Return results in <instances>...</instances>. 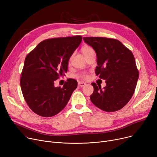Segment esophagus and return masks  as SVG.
<instances>
[{
  "label": "esophagus",
  "instance_id": "esophagus-1",
  "mask_svg": "<svg viewBox=\"0 0 157 157\" xmlns=\"http://www.w3.org/2000/svg\"><path fill=\"white\" fill-rule=\"evenodd\" d=\"M86 85V84L85 83H84V82H81V81L78 82V86H79V87H83V86H85Z\"/></svg>",
  "mask_w": 157,
  "mask_h": 157
}]
</instances>
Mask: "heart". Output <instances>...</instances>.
Returning <instances> with one entry per match:
<instances>
[{
    "mask_svg": "<svg viewBox=\"0 0 157 157\" xmlns=\"http://www.w3.org/2000/svg\"><path fill=\"white\" fill-rule=\"evenodd\" d=\"M81 51H82V53H83L84 56H85L86 55L88 54L89 53L92 52H94V49L90 46H83V48H82L81 49ZM79 77L81 78H86L88 77V75L86 74H81V75H79Z\"/></svg>",
    "mask_w": 157,
    "mask_h": 157,
    "instance_id": "heart-1",
    "label": "heart"
}]
</instances>
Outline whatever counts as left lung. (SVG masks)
Segmentation results:
<instances>
[{"instance_id":"left-lung-1","label":"left lung","mask_w":157,"mask_h":157,"mask_svg":"<svg viewBox=\"0 0 157 157\" xmlns=\"http://www.w3.org/2000/svg\"><path fill=\"white\" fill-rule=\"evenodd\" d=\"M85 42L96 52L97 76L105 80L102 89L95 83L90 95L92 102L106 112L123 108L132 97L139 78L133 53L120 40L101 37H85Z\"/></svg>"}]
</instances>
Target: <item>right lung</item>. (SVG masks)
Instances as JSON below:
<instances>
[{"instance_id": "right-lung-1", "label": "right lung", "mask_w": 157, "mask_h": 157, "mask_svg": "<svg viewBox=\"0 0 157 157\" xmlns=\"http://www.w3.org/2000/svg\"><path fill=\"white\" fill-rule=\"evenodd\" d=\"M81 40V36L46 39L27 55L20 83L25 100L36 114L53 117L67 105L77 81L67 79L63 87L54 83L67 72L69 60Z\"/></svg>"}]
</instances>
